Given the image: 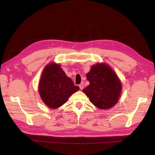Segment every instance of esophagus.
<instances>
[{
    "mask_svg": "<svg viewBox=\"0 0 155 155\" xmlns=\"http://www.w3.org/2000/svg\"><path fill=\"white\" fill-rule=\"evenodd\" d=\"M79 88H80L81 90H83V87H84V84H83V83H81V84H79Z\"/></svg>",
    "mask_w": 155,
    "mask_h": 155,
    "instance_id": "obj_1",
    "label": "esophagus"
}]
</instances>
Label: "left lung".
Returning <instances> with one entry per match:
<instances>
[{
  "label": "left lung",
  "mask_w": 155,
  "mask_h": 155,
  "mask_svg": "<svg viewBox=\"0 0 155 155\" xmlns=\"http://www.w3.org/2000/svg\"><path fill=\"white\" fill-rule=\"evenodd\" d=\"M90 84L83 90L90 101L100 109H110L118 102L121 84L109 65L97 63L87 74Z\"/></svg>",
  "instance_id": "left-lung-1"
}]
</instances>
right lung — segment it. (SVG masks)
<instances>
[{
    "label": "right lung",
    "instance_id": "1",
    "mask_svg": "<svg viewBox=\"0 0 155 155\" xmlns=\"http://www.w3.org/2000/svg\"><path fill=\"white\" fill-rule=\"evenodd\" d=\"M79 88L67 76L60 64L54 63L45 67L38 87L42 100L51 109H58L62 106Z\"/></svg>",
    "mask_w": 155,
    "mask_h": 155
}]
</instances>
